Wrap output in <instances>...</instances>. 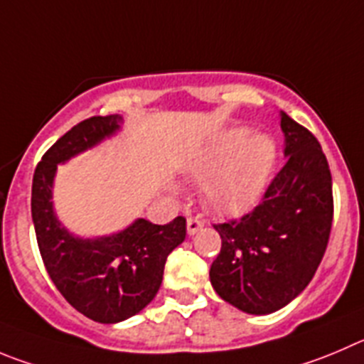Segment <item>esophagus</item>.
Returning a JSON list of instances; mask_svg holds the SVG:
<instances>
[{
    "mask_svg": "<svg viewBox=\"0 0 364 364\" xmlns=\"http://www.w3.org/2000/svg\"><path fill=\"white\" fill-rule=\"evenodd\" d=\"M201 228H203L201 219H198V217H188V219H186V232H188V235H196Z\"/></svg>",
    "mask_w": 364,
    "mask_h": 364,
    "instance_id": "esophagus-1",
    "label": "esophagus"
}]
</instances>
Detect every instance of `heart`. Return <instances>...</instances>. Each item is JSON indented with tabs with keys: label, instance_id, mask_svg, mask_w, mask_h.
Instances as JSON below:
<instances>
[{
	"label": "heart",
	"instance_id": "obj_1",
	"mask_svg": "<svg viewBox=\"0 0 364 364\" xmlns=\"http://www.w3.org/2000/svg\"><path fill=\"white\" fill-rule=\"evenodd\" d=\"M274 144L247 127L217 134L188 166L192 181L203 183L205 203L220 215H239L257 203L274 165Z\"/></svg>",
	"mask_w": 364,
	"mask_h": 364
}]
</instances>
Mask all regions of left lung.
I'll use <instances>...</instances> for the list:
<instances>
[{
	"mask_svg": "<svg viewBox=\"0 0 364 364\" xmlns=\"http://www.w3.org/2000/svg\"><path fill=\"white\" fill-rule=\"evenodd\" d=\"M287 158L264 199L242 219L213 224L220 253L210 282L247 314H271L293 301L320 266L331 235L332 176L314 134L280 111Z\"/></svg>",
	"mask_w": 364,
	"mask_h": 364,
	"instance_id": "obj_1",
	"label": "left lung"
}]
</instances>
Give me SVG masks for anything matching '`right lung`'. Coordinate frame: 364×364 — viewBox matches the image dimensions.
Here are the masks:
<instances>
[{
  "label": "right lung",
  "mask_w": 364,
  "mask_h": 364,
  "mask_svg": "<svg viewBox=\"0 0 364 364\" xmlns=\"http://www.w3.org/2000/svg\"><path fill=\"white\" fill-rule=\"evenodd\" d=\"M120 114L80 122L46 151L33 172L32 220L50 278L80 314L98 323H118L154 300L166 257L186 237L185 217L168 224L136 219L111 235L79 237L53 210L57 165L97 147L122 129Z\"/></svg>",
  "instance_id": "add662e5"
}]
</instances>
